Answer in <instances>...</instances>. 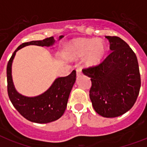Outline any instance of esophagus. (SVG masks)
Here are the masks:
<instances>
[{
    "label": "esophagus",
    "instance_id": "34e87169",
    "mask_svg": "<svg viewBox=\"0 0 147 147\" xmlns=\"http://www.w3.org/2000/svg\"><path fill=\"white\" fill-rule=\"evenodd\" d=\"M76 74H77L78 76L82 75V71H81V68H77V69H76Z\"/></svg>",
    "mask_w": 147,
    "mask_h": 147
}]
</instances>
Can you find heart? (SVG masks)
Returning a JSON list of instances; mask_svg holds the SVG:
<instances>
[{"label": "heart", "mask_w": 147, "mask_h": 147, "mask_svg": "<svg viewBox=\"0 0 147 147\" xmlns=\"http://www.w3.org/2000/svg\"><path fill=\"white\" fill-rule=\"evenodd\" d=\"M105 52V45L101 40L78 39L71 44L69 57L75 59L87 55L86 63L87 65L95 66L102 61Z\"/></svg>", "instance_id": "obj_1"}]
</instances>
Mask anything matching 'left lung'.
<instances>
[{
  "mask_svg": "<svg viewBox=\"0 0 147 147\" xmlns=\"http://www.w3.org/2000/svg\"><path fill=\"white\" fill-rule=\"evenodd\" d=\"M112 51L101 63L82 70L90 78V98L96 113L117 117L132 108L138 96L140 75L134 52L118 36H106Z\"/></svg>",
  "mask_w": 147,
  "mask_h": 147,
  "instance_id": "obj_1",
  "label": "left lung"
}]
</instances>
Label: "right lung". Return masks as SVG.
<instances>
[{
    "mask_svg": "<svg viewBox=\"0 0 147 147\" xmlns=\"http://www.w3.org/2000/svg\"><path fill=\"white\" fill-rule=\"evenodd\" d=\"M63 37L60 36V39ZM54 37L43 40L22 43L13 52L7 67V92L9 98L15 108L25 119L33 123H48L55 121L65 112L70 92L76 80V71L66 77L57 78L52 85L42 94L35 97H28L18 93L15 89L12 78V63L16 51L27 45L51 46L55 43Z\"/></svg>",
    "mask_w": 147,
    "mask_h": 147,
    "instance_id": "add662e5",
    "label": "right lung"
}]
</instances>
